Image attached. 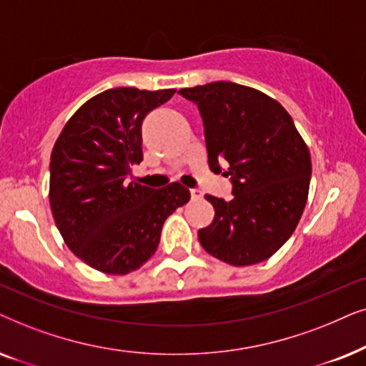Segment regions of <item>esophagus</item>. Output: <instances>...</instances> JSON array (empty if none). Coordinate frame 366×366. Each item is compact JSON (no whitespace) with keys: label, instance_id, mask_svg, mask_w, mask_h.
I'll use <instances>...</instances> for the list:
<instances>
[{"label":"esophagus","instance_id":"1","mask_svg":"<svg viewBox=\"0 0 366 366\" xmlns=\"http://www.w3.org/2000/svg\"><path fill=\"white\" fill-rule=\"evenodd\" d=\"M191 197L192 199H201L202 197V192L199 191V189H191Z\"/></svg>","mask_w":366,"mask_h":366}]
</instances>
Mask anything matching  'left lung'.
Segmentation results:
<instances>
[{
  "label": "left lung",
  "mask_w": 366,
  "mask_h": 366,
  "mask_svg": "<svg viewBox=\"0 0 366 366\" xmlns=\"http://www.w3.org/2000/svg\"><path fill=\"white\" fill-rule=\"evenodd\" d=\"M202 115L209 169L231 175L232 199L206 194L214 219L201 246L232 266L267 259L290 239L308 201L311 155L280 102L232 81L180 89Z\"/></svg>",
  "instance_id": "left-lung-1"
}]
</instances>
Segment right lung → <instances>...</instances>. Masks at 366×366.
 <instances>
[{"label": "right lung", "instance_id": "add662e5", "mask_svg": "<svg viewBox=\"0 0 366 366\" xmlns=\"http://www.w3.org/2000/svg\"><path fill=\"white\" fill-rule=\"evenodd\" d=\"M174 89L119 86L92 97L70 117L51 150L50 207L73 254L105 274H129L157 251L164 221L191 192L172 182H129L140 164L142 122Z\"/></svg>", "mask_w": 366, "mask_h": 366}]
</instances>
